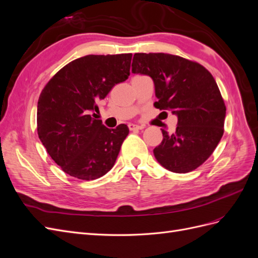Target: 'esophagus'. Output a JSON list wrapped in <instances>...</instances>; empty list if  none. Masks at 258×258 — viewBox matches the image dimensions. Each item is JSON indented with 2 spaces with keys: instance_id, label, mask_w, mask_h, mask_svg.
I'll return each instance as SVG.
<instances>
[{
  "instance_id": "1",
  "label": "esophagus",
  "mask_w": 258,
  "mask_h": 258,
  "mask_svg": "<svg viewBox=\"0 0 258 258\" xmlns=\"http://www.w3.org/2000/svg\"><path fill=\"white\" fill-rule=\"evenodd\" d=\"M144 127L143 126H140V124H136V123H129V129L131 131L134 130H142Z\"/></svg>"
}]
</instances>
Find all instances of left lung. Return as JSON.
<instances>
[{"mask_svg":"<svg viewBox=\"0 0 258 258\" xmlns=\"http://www.w3.org/2000/svg\"><path fill=\"white\" fill-rule=\"evenodd\" d=\"M132 73L151 76L158 98L154 106L177 116L173 134L162 131L155 158L169 171L187 173L204 163L224 134L226 106L217 84L208 70L170 53H136Z\"/></svg>","mask_w":258,"mask_h":258,"instance_id":"obj_1","label":"left lung"}]
</instances>
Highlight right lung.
I'll return each mask as SVG.
<instances>
[{
  "instance_id": "add662e5",
  "label": "right lung",
  "mask_w": 258,
  "mask_h": 258,
  "mask_svg": "<svg viewBox=\"0 0 258 258\" xmlns=\"http://www.w3.org/2000/svg\"><path fill=\"white\" fill-rule=\"evenodd\" d=\"M132 53L88 54L54 74L37 102V135L52 160L73 177L106 174L129 134L127 124L108 129L96 119L98 100L130 75Z\"/></svg>"
}]
</instances>
